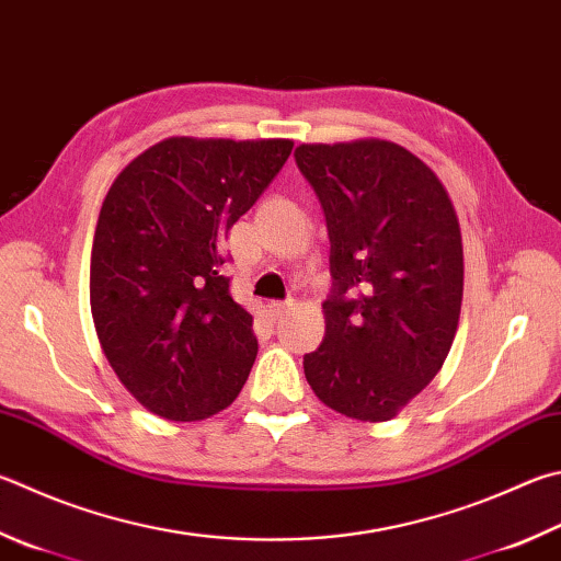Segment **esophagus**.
<instances>
[{"label": "esophagus", "mask_w": 561, "mask_h": 561, "mask_svg": "<svg viewBox=\"0 0 561 561\" xmlns=\"http://www.w3.org/2000/svg\"><path fill=\"white\" fill-rule=\"evenodd\" d=\"M289 307H291L289 301H272L270 304V316H272V319H282V316L289 311Z\"/></svg>", "instance_id": "esophagus-1"}]
</instances>
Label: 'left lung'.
<instances>
[{
    "mask_svg": "<svg viewBox=\"0 0 561 561\" xmlns=\"http://www.w3.org/2000/svg\"><path fill=\"white\" fill-rule=\"evenodd\" d=\"M297 167L331 240L325 335L304 375L331 410L387 422L449 355L463 299V245L444 183L385 139L301 145Z\"/></svg>",
    "mask_w": 561,
    "mask_h": 561,
    "instance_id": "1",
    "label": "left lung"
}]
</instances>
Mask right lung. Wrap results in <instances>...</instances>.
I'll use <instances>...</instances> for the list:
<instances>
[{"instance_id":"obj_1","label":"right lung","mask_w":561,"mask_h":561,"mask_svg":"<svg viewBox=\"0 0 561 561\" xmlns=\"http://www.w3.org/2000/svg\"><path fill=\"white\" fill-rule=\"evenodd\" d=\"M291 139L169 137L119 171L100 208L90 309L135 400L171 422L213 416L257 355L222 242L291 154Z\"/></svg>"}]
</instances>
